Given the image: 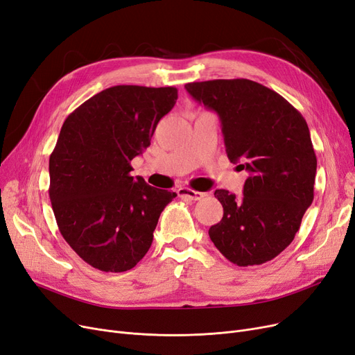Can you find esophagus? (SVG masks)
Masks as SVG:
<instances>
[{"mask_svg": "<svg viewBox=\"0 0 355 355\" xmlns=\"http://www.w3.org/2000/svg\"><path fill=\"white\" fill-rule=\"evenodd\" d=\"M180 198H186L189 200H202L206 193H202V191H196V190H191V189H187V187H181L177 190Z\"/></svg>", "mask_w": 355, "mask_h": 355, "instance_id": "esophagus-1", "label": "esophagus"}]
</instances>
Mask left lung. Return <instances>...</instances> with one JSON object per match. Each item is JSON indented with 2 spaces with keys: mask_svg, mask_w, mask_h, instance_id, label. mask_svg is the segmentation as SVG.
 <instances>
[{
  "mask_svg": "<svg viewBox=\"0 0 355 355\" xmlns=\"http://www.w3.org/2000/svg\"><path fill=\"white\" fill-rule=\"evenodd\" d=\"M218 114L230 161L250 177L241 198L216 190L224 216L209 237L234 265H261L291 244L314 198L318 159L309 125L277 92L247 78L187 83Z\"/></svg>",
  "mask_w": 355,
  "mask_h": 355,
  "instance_id": "left-lung-1",
  "label": "left lung"
}]
</instances>
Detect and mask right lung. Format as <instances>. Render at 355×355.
Listing matches in <instances>:
<instances>
[{
	"mask_svg": "<svg viewBox=\"0 0 355 355\" xmlns=\"http://www.w3.org/2000/svg\"><path fill=\"white\" fill-rule=\"evenodd\" d=\"M178 90L120 85L76 108L49 156V199L57 225L86 263L125 272L148 253L175 193L131 177V159L149 148Z\"/></svg>",
	"mask_w": 355,
	"mask_h": 355,
	"instance_id": "obj_1",
	"label": "right lung"
}]
</instances>
